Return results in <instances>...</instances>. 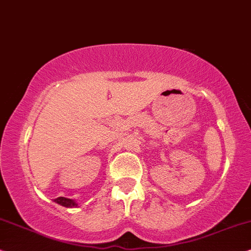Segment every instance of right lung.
Instances as JSON below:
<instances>
[{
  "label": "right lung",
  "instance_id": "add662e5",
  "mask_svg": "<svg viewBox=\"0 0 251 251\" xmlns=\"http://www.w3.org/2000/svg\"><path fill=\"white\" fill-rule=\"evenodd\" d=\"M55 202L63 206H65V208H75V206H78V204H76L73 200L66 199V198H57L55 199Z\"/></svg>",
  "mask_w": 251,
  "mask_h": 251
}]
</instances>
